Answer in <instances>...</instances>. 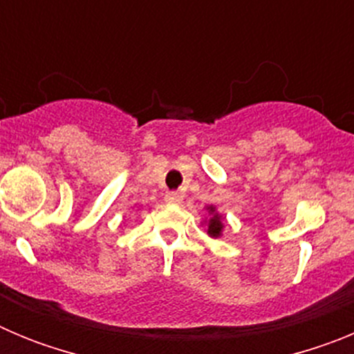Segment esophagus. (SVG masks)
<instances>
[{"label":"esophagus","mask_w":354,"mask_h":354,"mask_svg":"<svg viewBox=\"0 0 354 354\" xmlns=\"http://www.w3.org/2000/svg\"><path fill=\"white\" fill-rule=\"evenodd\" d=\"M183 193L179 192H168L167 193V202H170V204H180L183 202Z\"/></svg>","instance_id":"obj_1"}]
</instances>
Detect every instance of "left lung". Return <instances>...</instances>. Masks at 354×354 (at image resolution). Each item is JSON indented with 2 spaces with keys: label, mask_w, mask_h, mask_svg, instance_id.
Here are the masks:
<instances>
[{
  "label": "left lung",
  "mask_w": 354,
  "mask_h": 354,
  "mask_svg": "<svg viewBox=\"0 0 354 354\" xmlns=\"http://www.w3.org/2000/svg\"><path fill=\"white\" fill-rule=\"evenodd\" d=\"M207 211V218H204L202 225L205 227V232H207L209 237L212 239H218V237L223 236V230H225V218L223 214L218 212L216 205H207L205 207Z\"/></svg>",
  "instance_id": "obj_1"
}]
</instances>
